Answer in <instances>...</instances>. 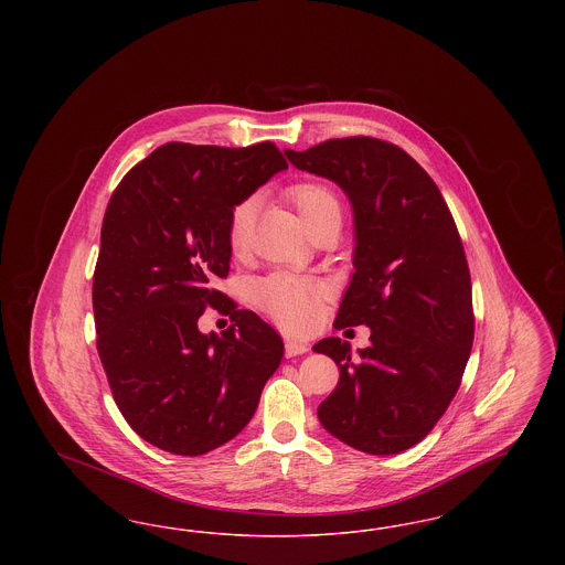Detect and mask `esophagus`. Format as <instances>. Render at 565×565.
I'll return each mask as SVG.
<instances>
[{
  "instance_id": "esophagus-1",
  "label": "esophagus",
  "mask_w": 565,
  "mask_h": 565,
  "mask_svg": "<svg viewBox=\"0 0 565 565\" xmlns=\"http://www.w3.org/2000/svg\"><path fill=\"white\" fill-rule=\"evenodd\" d=\"M309 351V345L302 343V341H295V339H288L286 341V355L288 358H295V355H302Z\"/></svg>"
}]
</instances>
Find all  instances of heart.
<instances>
[{
  "instance_id": "1",
  "label": "heart",
  "mask_w": 565,
  "mask_h": 565,
  "mask_svg": "<svg viewBox=\"0 0 565 565\" xmlns=\"http://www.w3.org/2000/svg\"><path fill=\"white\" fill-rule=\"evenodd\" d=\"M288 199L295 203L298 214L307 226L328 215H341V203L337 194L320 182H298L288 189ZM256 215V199L247 196L239 201L226 224V243L231 254L242 256L249 245V235ZM254 295L258 305L269 311L270 318L292 332H305L313 328L320 318V305L326 298V288L320 281L292 275L273 273L256 281Z\"/></svg>"
}]
</instances>
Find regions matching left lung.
Segmentation results:
<instances>
[{"label": "left lung", "instance_id": "left-lung-1", "mask_svg": "<svg viewBox=\"0 0 565 565\" xmlns=\"http://www.w3.org/2000/svg\"><path fill=\"white\" fill-rule=\"evenodd\" d=\"M286 157L350 199L355 270L334 326L371 328V345L358 355L337 337L313 345L341 371L318 408L320 424L358 451L403 454L445 415L475 341L470 270L454 215L419 162L390 141L328 139Z\"/></svg>", "mask_w": 565, "mask_h": 565}]
</instances>
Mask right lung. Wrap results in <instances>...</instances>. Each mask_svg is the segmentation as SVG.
I'll return each instance as SVG.
<instances>
[{
    "label": "right lung",
    "instance_id": "1",
    "mask_svg": "<svg viewBox=\"0 0 565 565\" xmlns=\"http://www.w3.org/2000/svg\"><path fill=\"white\" fill-rule=\"evenodd\" d=\"M284 169L270 141H169L109 199L93 275L97 351L122 417L162 451L203 456L235 438L281 362V337L214 284L231 269V210ZM207 306L236 322L222 338L195 326Z\"/></svg>",
    "mask_w": 565,
    "mask_h": 565
}]
</instances>
